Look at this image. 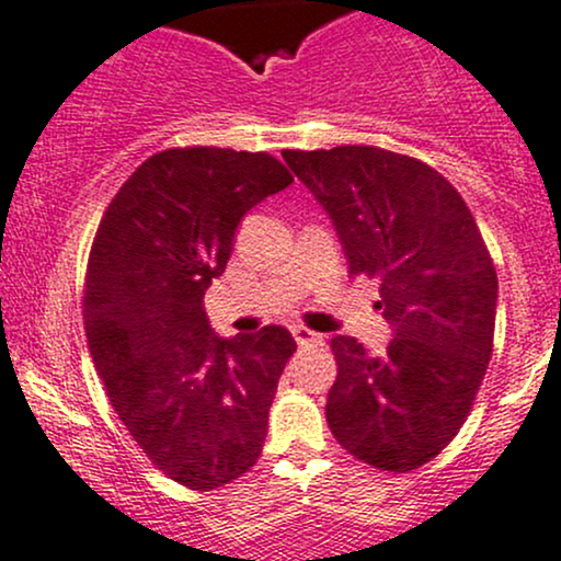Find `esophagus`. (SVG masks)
Instances as JSON below:
<instances>
[{
    "label": "esophagus",
    "instance_id": "esophagus-1",
    "mask_svg": "<svg viewBox=\"0 0 561 561\" xmlns=\"http://www.w3.org/2000/svg\"><path fill=\"white\" fill-rule=\"evenodd\" d=\"M293 335H296V344L298 346H311V344H320L322 341V335L320 333H314V330H309V328H293Z\"/></svg>",
    "mask_w": 561,
    "mask_h": 561
}]
</instances>
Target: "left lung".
Masks as SVG:
<instances>
[{
  "instance_id": "1",
  "label": "left lung",
  "mask_w": 561,
  "mask_h": 561,
  "mask_svg": "<svg viewBox=\"0 0 561 561\" xmlns=\"http://www.w3.org/2000/svg\"><path fill=\"white\" fill-rule=\"evenodd\" d=\"M282 158L333 220L350 274L381 282L376 306L394 333L381 357L352 335L330 341V433L352 457L409 473L473 409L492 357L497 271L468 204L427 163L368 145Z\"/></svg>"
}]
</instances>
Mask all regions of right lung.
I'll return each mask as SVG.
<instances>
[{
  "mask_svg": "<svg viewBox=\"0 0 561 561\" xmlns=\"http://www.w3.org/2000/svg\"><path fill=\"white\" fill-rule=\"evenodd\" d=\"M293 174L268 152L174 147L115 193L88 257L82 320L112 409L169 479L209 492L261 457L290 330L211 333L204 293L241 217Z\"/></svg>",
  "mask_w": 561,
  "mask_h": 561,
  "instance_id": "1",
  "label": "right lung"
}]
</instances>
